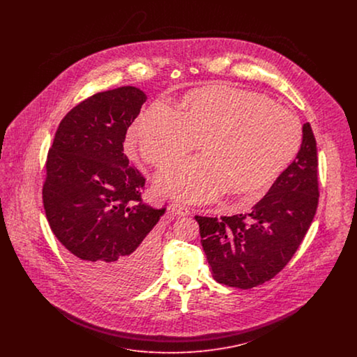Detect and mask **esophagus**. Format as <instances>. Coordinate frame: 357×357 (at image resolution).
I'll return each mask as SVG.
<instances>
[{"label":"esophagus","mask_w":357,"mask_h":357,"mask_svg":"<svg viewBox=\"0 0 357 357\" xmlns=\"http://www.w3.org/2000/svg\"><path fill=\"white\" fill-rule=\"evenodd\" d=\"M172 211L179 215V217H185V215H190V208L185 206V204H172Z\"/></svg>","instance_id":"esophagus-1"}]
</instances>
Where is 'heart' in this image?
<instances>
[{"instance_id": "b5f03b06", "label": "heart", "mask_w": 357, "mask_h": 357, "mask_svg": "<svg viewBox=\"0 0 357 357\" xmlns=\"http://www.w3.org/2000/svg\"><path fill=\"white\" fill-rule=\"evenodd\" d=\"M181 109L163 100L146 107L130 130L140 156L156 169L199 147L158 176L160 192L187 202H206L226 188L249 195L271 186L297 156L300 119L264 93L229 84L187 92Z\"/></svg>"}]
</instances>
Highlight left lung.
Listing matches in <instances>:
<instances>
[{
    "label": "left lung",
    "instance_id": "1",
    "mask_svg": "<svg viewBox=\"0 0 357 357\" xmlns=\"http://www.w3.org/2000/svg\"><path fill=\"white\" fill-rule=\"evenodd\" d=\"M317 147L312 127H303L296 159L250 213L210 218L195 215L213 278L252 289L281 272L314 218L319 204Z\"/></svg>",
    "mask_w": 357,
    "mask_h": 357
}]
</instances>
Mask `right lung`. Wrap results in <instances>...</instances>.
Masks as SVG:
<instances>
[{
  "mask_svg": "<svg viewBox=\"0 0 357 357\" xmlns=\"http://www.w3.org/2000/svg\"><path fill=\"white\" fill-rule=\"evenodd\" d=\"M146 99L128 85L79 102L60 121L45 163L52 231L76 272L107 293L139 290L156 272L153 229L166 207L143 204L146 179L123 147Z\"/></svg>",
  "mask_w": 357,
  "mask_h": 357,
  "instance_id": "obj_1",
  "label": "right lung"
}]
</instances>
